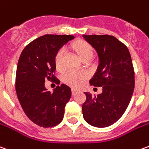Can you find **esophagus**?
<instances>
[{
  "label": "esophagus",
  "mask_w": 149,
  "mask_h": 149,
  "mask_svg": "<svg viewBox=\"0 0 149 149\" xmlns=\"http://www.w3.org/2000/svg\"><path fill=\"white\" fill-rule=\"evenodd\" d=\"M77 93V89H75V88H72V95H75Z\"/></svg>",
  "instance_id": "1"
}]
</instances>
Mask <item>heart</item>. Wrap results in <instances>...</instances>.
Listing matches in <instances>:
<instances>
[{"instance_id": "b5f03b06", "label": "heart", "mask_w": 149, "mask_h": 149, "mask_svg": "<svg viewBox=\"0 0 149 149\" xmlns=\"http://www.w3.org/2000/svg\"><path fill=\"white\" fill-rule=\"evenodd\" d=\"M72 46L81 60L84 58H92L93 54V50L89 44H88L85 41L80 40L75 42ZM65 52V49L62 48L59 49L56 54L55 63L58 68H61L63 66V59H64ZM84 77H85V74L82 72L68 70L64 74V81L72 87H78L82 83Z\"/></svg>"}]
</instances>
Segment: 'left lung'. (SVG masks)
I'll return each mask as SVG.
<instances>
[{"label": "left lung", "mask_w": 149, "mask_h": 149, "mask_svg": "<svg viewBox=\"0 0 149 149\" xmlns=\"http://www.w3.org/2000/svg\"><path fill=\"white\" fill-rule=\"evenodd\" d=\"M96 49L99 65L90 84L102 87L99 95L85 92L82 105L85 121L97 128L112 125L128 108L135 86L134 69L128 48L110 35H83Z\"/></svg>", "instance_id": "obj_1"}]
</instances>
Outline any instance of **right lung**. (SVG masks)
Returning <instances> with one entry per match:
<instances>
[{
	"label": "right lung",
	"instance_id": "1",
	"mask_svg": "<svg viewBox=\"0 0 149 149\" xmlns=\"http://www.w3.org/2000/svg\"><path fill=\"white\" fill-rule=\"evenodd\" d=\"M74 39L72 35L47 34L28 45L21 52L16 74V92L24 113L43 128L53 127L64 118L71 88L56 86L52 93L45 86L46 80L55 81V56L62 46ZM56 81H60L57 79Z\"/></svg>",
	"mask_w": 149,
	"mask_h": 149
}]
</instances>
